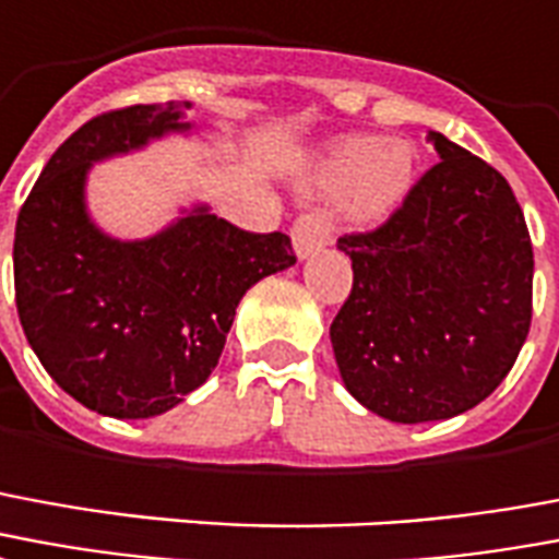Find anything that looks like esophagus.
Segmentation results:
<instances>
[{"instance_id":"1","label":"esophagus","mask_w":559,"mask_h":559,"mask_svg":"<svg viewBox=\"0 0 559 559\" xmlns=\"http://www.w3.org/2000/svg\"><path fill=\"white\" fill-rule=\"evenodd\" d=\"M325 246H329V227H325L320 213L299 216V222L293 225V251H296V258H313Z\"/></svg>"}]
</instances>
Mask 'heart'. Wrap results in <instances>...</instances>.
<instances>
[{
	"label": "heart",
	"instance_id": "b5f03b06",
	"mask_svg": "<svg viewBox=\"0 0 559 559\" xmlns=\"http://www.w3.org/2000/svg\"><path fill=\"white\" fill-rule=\"evenodd\" d=\"M305 186L313 192H341L337 216L346 225H382L415 186V147L406 139L337 135L311 159Z\"/></svg>",
	"mask_w": 559,
	"mask_h": 559
}]
</instances>
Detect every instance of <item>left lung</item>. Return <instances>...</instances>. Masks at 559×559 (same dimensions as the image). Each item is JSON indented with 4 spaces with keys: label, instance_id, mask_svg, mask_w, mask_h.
<instances>
[{
    "label": "left lung",
    "instance_id": "8db88e82",
    "mask_svg": "<svg viewBox=\"0 0 559 559\" xmlns=\"http://www.w3.org/2000/svg\"><path fill=\"white\" fill-rule=\"evenodd\" d=\"M441 163L373 234L341 237L353 293L332 322L346 391L394 424L448 420L498 388L531 329L533 248L510 183L429 130Z\"/></svg>",
    "mask_w": 559,
    "mask_h": 559
}]
</instances>
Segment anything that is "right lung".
Here are the masks:
<instances>
[{
    "label": "right lung",
    "instance_id": "obj_1",
    "mask_svg": "<svg viewBox=\"0 0 559 559\" xmlns=\"http://www.w3.org/2000/svg\"><path fill=\"white\" fill-rule=\"evenodd\" d=\"M192 103L94 118L44 165L16 216V313L61 391L121 420L165 415L210 379L239 299L296 263L287 234H246L201 201L142 239L88 210L91 168L192 135Z\"/></svg>",
    "mask_w": 559,
    "mask_h": 559
}]
</instances>
